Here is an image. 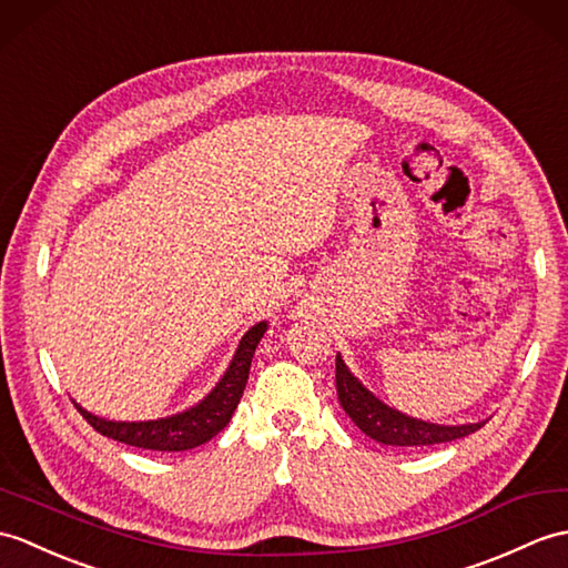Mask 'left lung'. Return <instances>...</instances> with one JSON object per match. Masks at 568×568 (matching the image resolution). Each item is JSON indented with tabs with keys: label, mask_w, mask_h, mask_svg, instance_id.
<instances>
[{
	"label": "left lung",
	"mask_w": 568,
	"mask_h": 568,
	"mask_svg": "<svg viewBox=\"0 0 568 568\" xmlns=\"http://www.w3.org/2000/svg\"><path fill=\"white\" fill-rule=\"evenodd\" d=\"M336 392L338 402L344 406V412L351 416V420L358 426L367 438H373L382 445H397V447H424V445H438L450 443L465 435L479 430L486 420H477V424H430L424 418L406 416L399 408L382 402L379 397L367 389L363 382L355 377L348 365L336 353Z\"/></svg>",
	"instance_id": "left-lung-1"
}]
</instances>
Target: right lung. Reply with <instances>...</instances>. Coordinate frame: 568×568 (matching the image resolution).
<instances>
[{
	"instance_id": "right-lung-1",
	"label": "right lung",
	"mask_w": 568,
	"mask_h": 568,
	"mask_svg": "<svg viewBox=\"0 0 568 568\" xmlns=\"http://www.w3.org/2000/svg\"><path fill=\"white\" fill-rule=\"evenodd\" d=\"M268 322L254 324L242 336L240 346H236L232 363L224 375L217 379V385L210 389L205 397L193 404L186 412L171 414L164 418L152 420H111L87 412V408L77 406V412L87 418V424L99 430L105 438H113L118 443L142 447V450H160V453H183L193 450V447L207 443L210 438L230 424L236 404H240L248 367H252V358L256 353L258 341L266 334Z\"/></svg>"
}]
</instances>
